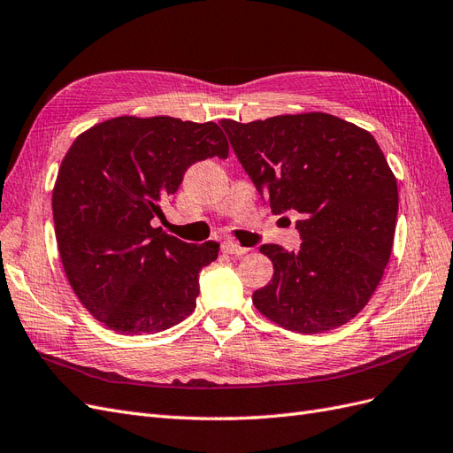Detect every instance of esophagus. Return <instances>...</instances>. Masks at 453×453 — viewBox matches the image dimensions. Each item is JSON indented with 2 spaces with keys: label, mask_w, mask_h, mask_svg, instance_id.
Segmentation results:
<instances>
[{
  "label": "esophagus",
  "mask_w": 453,
  "mask_h": 453,
  "mask_svg": "<svg viewBox=\"0 0 453 453\" xmlns=\"http://www.w3.org/2000/svg\"><path fill=\"white\" fill-rule=\"evenodd\" d=\"M221 248H223V251H225V253H228V255H243L245 251H248V250H245V248H242L240 243L232 242V240H226V242H223Z\"/></svg>",
  "instance_id": "1"
}]
</instances>
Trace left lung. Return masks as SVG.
<instances>
[{"instance_id":"left-lung-1","label":"left lung","mask_w":453,"mask_h":453,"mask_svg":"<svg viewBox=\"0 0 453 453\" xmlns=\"http://www.w3.org/2000/svg\"><path fill=\"white\" fill-rule=\"evenodd\" d=\"M219 125L272 213L300 215L298 251L260 248L273 276L253 293L255 308L300 334L346 325L374 295L393 248L399 188L378 142L321 111Z\"/></svg>"}]
</instances>
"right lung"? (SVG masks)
Instances as JSON below:
<instances>
[{"instance_id":"obj_1","label":"right lung","mask_w":453,"mask_h":453,"mask_svg":"<svg viewBox=\"0 0 453 453\" xmlns=\"http://www.w3.org/2000/svg\"><path fill=\"white\" fill-rule=\"evenodd\" d=\"M226 158L215 122L122 115L79 134L60 164L52 215L65 278L90 315L119 334H153L196 308L198 273L219 243L153 226L198 160Z\"/></svg>"}]
</instances>
